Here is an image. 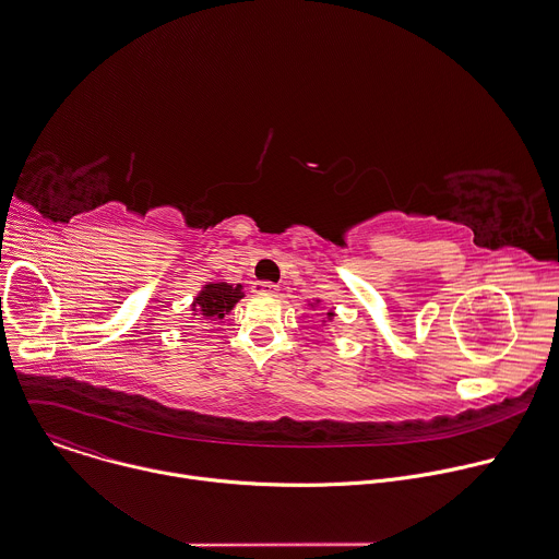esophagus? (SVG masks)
Instances as JSON below:
<instances>
[{
  "label": "esophagus",
  "mask_w": 559,
  "mask_h": 559,
  "mask_svg": "<svg viewBox=\"0 0 559 559\" xmlns=\"http://www.w3.org/2000/svg\"><path fill=\"white\" fill-rule=\"evenodd\" d=\"M252 292L254 294H276L278 287L274 283H267V281H254L252 283Z\"/></svg>",
  "instance_id": "obj_1"
}]
</instances>
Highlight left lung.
I'll return each instance as SVG.
<instances>
[{
  "mask_svg": "<svg viewBox=\"0 0 559 559\" xmlns=\"http://www.w3.org/2000/svg\"><path fill=\"white\" fill-rule=\"evenodd\" d=\"M320 305V300H313V302H309V307L313 309V307H318ZM333 318H335V311H329L324 318H322V326H329L331 322H333Z\"/></svg>",
  "mask_w": 559,
  "mask_h": 559,
  "instance_id": "1",
  "label": "left lung"
}]
</instances>
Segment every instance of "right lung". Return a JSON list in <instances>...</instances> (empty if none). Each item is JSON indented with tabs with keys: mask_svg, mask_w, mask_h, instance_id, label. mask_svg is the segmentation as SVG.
I'll use <instances>...</instances> for the list:
<instances>
[{
	"mask_svg": "<svg viewBox=\"0 0 559 559\" xmlns=\"http://www.w3.org/2000/svg\"><path fill=\"white\" fill-rule=\"evenodd\" d=\"M241 298H243L241 285L209 283L193 298L191 311H193V316H198L202 320H222L224 316H228L235 309V305Z\"/></svg>",
	"mask_w": 559,
	"mask_h": 559,
	"instance_id": "1",
	"label": "right lung"
}]
</instances>
